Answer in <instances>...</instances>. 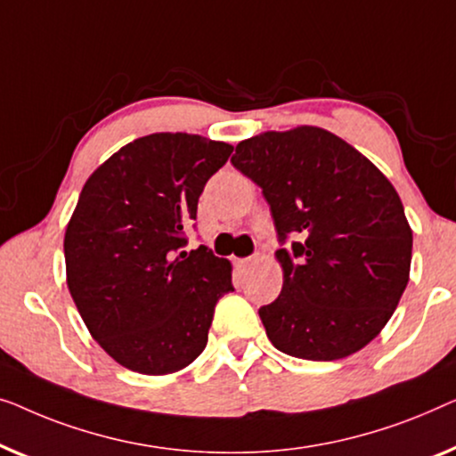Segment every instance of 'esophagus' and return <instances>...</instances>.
Here are the masks:
<instances>
[{
	"mask_svg": "<svg viewBox=\"0 0 456 456\" xmlns=\"http://www.w3.org/2000/svg\"><path fill=\"white\" fill-rule=\"evenodd\" d=\"M256 260H258V256H256V254H254V256H248V258H240V260H237V266H240L241 271H246V268L252 266Z\"/></svg>",
	"mask_w": 456,
	"mask_h": 456,
	"instance_id": "esophagus-1",
	"label": "esophagus"
}]
</instances>
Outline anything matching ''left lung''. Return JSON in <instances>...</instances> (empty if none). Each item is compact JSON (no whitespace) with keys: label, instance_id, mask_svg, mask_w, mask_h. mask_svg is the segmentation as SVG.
Instances as JSON below:
<instances>
[{"label":"left lung","instance_id":"obj_1","mask_svg":"<svg viewBox=\"0 0 456 456\" xmlns=\"http://www.w3.org/2000/svg\"><path fill=\"white\" fill-rule=\"evenodd\" d=\"M231 163L262 188L281 243L283 289L258 310L271 343L312 362L365 347L409 283L413 233L393 183L312 126L243 140Z\"/></svg>","mask_w":456,"mask_h":456}]
</instances>
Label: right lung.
Instances as JSON below:
<instances>
[{
	"label": "right lung",
	"instance_id": "1",
	"mask_svg": "<svg viewBox=\"0 0 456 456\" xmlns=\"http://www.w3.org/2000/svg\"><path fill=\"white\" fill-rule=\"evenodd\" d=\"M231 152L191 134H151L82 188L63 240L68 287L94 341L127 370L190 365L207 347L216 301L233 291L229 260L207 246L183 252L198 198Z\"/></svg>",
	"mask_w": 456,
	"mask_h": 456
}]
</instances>
